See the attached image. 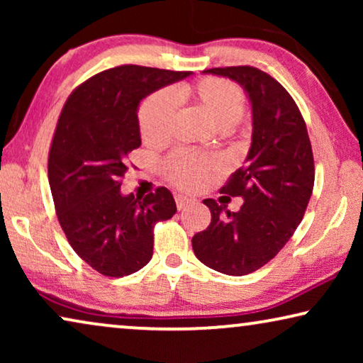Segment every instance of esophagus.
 Returning a JSON list of instances; mask_svg holds the SVG:
<instances>
[{"label": "esophagus", "mask_w": 363, "mask_h": 363, "mask_svg": "<svg viewBox=\"0 0 363 363\" xmlns=\"http://www.w3.org/2000/svg\"><path fill=\"white\" fill-rule=\"evenodd\" d=\"M175 201H177L178 210H182V208H185L188 203H191L193 200H191V198L185 196V195H175Z\"/></svg>", "instance_id": "1"}]
</instances>
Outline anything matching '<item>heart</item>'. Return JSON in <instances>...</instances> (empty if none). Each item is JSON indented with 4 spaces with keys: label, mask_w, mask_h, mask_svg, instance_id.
I'll use <instances>...</instances> for the list:
<instances>
[{
    "label": "heart",
    "mask_w": 363,
    "mask_h": 363,
    "mask_svg": "<svg viewBox=\"0 0 363 363\" xmlns=\"http://www.w3.org/2000/svg\"><path fill=\"white\" fill-rule=\"evenodd\" d=\"M178 97L190 101L208 117L218 132L235 127L245 112V96L235 82L223 77H205L178 89ZM177 112L175 96L158 91L145 99L138 111V127L143 142L162 143L170 137ZM211 165L190 153H178L167 163V172L180 186L196 188L206 180Z\"/></svg>",
    "instance_id": "1"
}]
</instances>
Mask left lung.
Here are the masks:
<instances>
[{
  "instance_id": "left-lung-1",
  "label": "left lung",
  "mask_w": 363,
  "mask_h": 363,
  "mask_svg": "<svg viewBox=\"0 0 363 363\" xmlns=\"http://www.w3.org/2000/svg\"><path fill=\"white\" fill-rule=\"evenodd\" d=\"M245 89L251 104L252 135L245 165L223 193L241 196L240 211L208 198L211 223L191 238L203 264L228 276L259 269L279 252L304 216L314 188V157L306 122L294 99L269 74L250 66L215 67Z\"/></svg>"
}]
</instances>
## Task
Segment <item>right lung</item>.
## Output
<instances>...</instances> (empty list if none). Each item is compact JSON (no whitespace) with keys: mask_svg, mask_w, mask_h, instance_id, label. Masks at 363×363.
Masks as SVG:
<instances>
[{"mask_svg":"<svg viewBox=\"0 0 363 363\" xmlns=\"http://www.w3.org/2000/svg\"><path fill=\"white\" fill-rule=\"evenodd\" d=\"M191 72L118 66L99 72L71 94L59 116L48 175L62 231L92 269L108 277L137 272L152 259L153 226L170 220V190L145 198L122 195L128 153L140 147L138 106Z\"/></svg>","mask_w":363,"mask_h":363,"instance_id":"1","label":"right lung"}]
</instances>
